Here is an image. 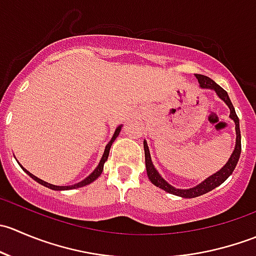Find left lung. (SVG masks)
Returning <instances> with one entry per match:
<instances>
[{
    "label": "left lung",
    "mask_w": 256,
    "mask_h": 256,
    "mask_svg": "<svg viewBox=\"0 0 256 256\" xmlns=\"http://www.w3.org/2000/svg\"><path fill=\"white\" fill-rule=\"evenodd\" d=\"M196 78L198 79V82H200V86L202 89H212L216 92L219 98L228 105L229 110H230V115L229 118L234 121L236 124V147H234V151L232 154L230 158L228 160L226 164L219 170L218 172H216L214 174L209 176L207 180H203L202 183H200L198 186L193 188H188V190H180V188L174 187V186L170 184L166 180L162 178L161 174L157 172V170L154 168V164L151 161V156H150V150L148 146H147L146 141H144V162H146V171L147 176H148V180L154 183L156 187H160L161 190H166V192L171 193V194L178 196V197L182 198H194L198 197V196H202L204 193L210 192L212 190H214L216 187L220 186L224 180H226L232 174H233L234 168H236V164L239 161L240 152H242V138H240V128H239V118L236 116V109H234L233 104H232L230 99H229V95L226 90L222 86H219L214 80L206 76H200V74H196Z\"/></svg>",
    "instance_id": "obj_1"
}]
</instances>
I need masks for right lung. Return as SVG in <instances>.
<instances>
[{
  "label": "right lung",
  "instance_id": "add662e5",
  "mask_svg": "<svg viewBox=\"0 0 256 256\" xmlns=\"http://www.w3.org/2000/svg\"><path fill=\"white\" fill-rule=\"evenodd\" d=\"M120 131H121V125H120V126H118V128H116V130H115V132H114V135H112V140H110V142L106 144V147H105L104 154H102V160H100V162H99V164H98V167H96V168H95L94 171H92V174H89V176H88L86 178H85V180H82V182H79V183H76V184H73V186H54V184H50V183H47V182H44V180H40V178L36 177L34 174H30V172H28L27 170H26V168H23L22 166H20V167H22V168H23V171H24L26 174H28V176H30V177H32L33 180H37L38 183H40V184H42V186H44V187H48V188H50V190H74V188L84 187V186H86V184H90V183H92V182H94V180H96V178L99 177L100 174H102V170H104V164H105V162H106L108 157H109L110 147H112V144L114 141H115V138H118V134H120Z\"/></svg>",
  "mask_w": 256,
  "mask_h": 256
}]
</instances>
